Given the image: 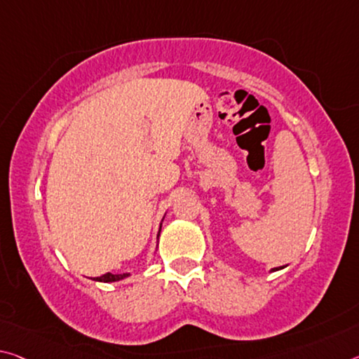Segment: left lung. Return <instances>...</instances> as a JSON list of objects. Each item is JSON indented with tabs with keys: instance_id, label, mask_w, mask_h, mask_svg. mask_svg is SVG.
Wrapping results in <instances>:
<instances>
[{
	"instance_id": "8db88e82",
	"label": "left lung",
	"mask_w": 359,
	"mask_h": 359,
	"mask_svg": "<svg viewBox=\"0 0 359 359\" xmlns=\"http://www.w3.org/2000/svg\"><path fill=\"white\" fill-rule=\"evenodd\" d=\"M280 269H283V266H280ZM280 269H273V271H275V270H280Z\"/></svg>"
}]
</instances>
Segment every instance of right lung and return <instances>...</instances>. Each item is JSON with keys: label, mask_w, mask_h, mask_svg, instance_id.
<instances>
[{"label": "right lung", "mask_w": 359, "mask_h": 359, "mask_svg": "<svg viewBox=\"0 0 359 359\" xmlns=\"http://www.w3.org/2000/svg\"><path fill=\"white\" fill-rule=\"evenodd\" d=\"M128 276H129L128 273H121V275H111V273H105V275L94 278V280L104 281V283H113V281H119V280H123V278H128Z\"/></svg>", "instance_id": "right-lung-1"}]
</instances>
